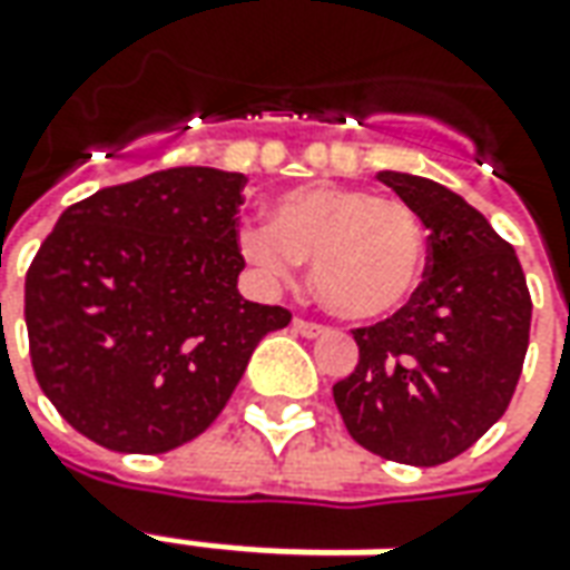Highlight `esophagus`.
Instances as JSON below:
<instances>
[{
  "label": "esophagus",
  "mask_w": 570,
  "mask_h": 570,
  "mask_svg": "<svg viewBox=\"0 0 570 570\" xmlns=\"http://www.w3.org/2000/svg\"><path fill=\"white\" fill-rule=\"evenodd\" d=\"M293 331L299 336H324L327 334V327L324 324H317V321H305V317H293Z\"/></svg>",
  "instance_id": "34e87169"
}]
</instances>
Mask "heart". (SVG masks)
<instances>
[{
  "label": "heart",
  "mask_w": 570,
  "mask_h": 570,
  "mask_svg": "<svg viewBox=\"0 0 570 570\" xmlns=\"http://www.w3.org/2000/svg\"><path fill=\"white\" fill-rule=\"evenodd\" d=\"M239 249L271 281H289L312 258L321 302L346 321L399 312L424 274V227L399 196L308 184L277 196L271 224H243Z\"/></svg>",
  "instance_id": "b5f03b06"
}]
</instances>
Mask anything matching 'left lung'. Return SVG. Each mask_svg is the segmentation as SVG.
Wrapping results in <instances>:
<instances>
[{
	"instance_id": "left-lung-1",
	"label": "left lung",
	"mask_w": 570,
	"mask_h": 570,
	"mask_svg": "<svg viewBox=\"0 0 570 570\" xmlns=\"http://www.w3.org/2000/svg\"><path fill=\"white\" fill-rule=\"evenodd\" d=\"M377 180L428 227V268L396 315L352 331L358 365L334 383V402L358 446L431 468L505 415L533 302L514 249L474 205L415 174Z\"/></svg>"
}]
</instances>
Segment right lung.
<instances>
[{
	"instance_id": "1",
	"label": "right lung",
	"mask_w": 570,
	"mask_h": 570,
	"mask_svg": "<svg viewBox=\"0 0 570 570\" xmlns=\"http://www.w3.org/2000/svg\"><path fill=\"white\" fill-rule=\"evenodd\" d=\"M243 174L168 168L61 212L27 268L30 362L58 415L158 455L220 415L284 305L239 296Z\"/></svg>"
}]
</instances>
